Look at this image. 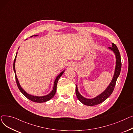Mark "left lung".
Instances as JSON below:
<instances>
[{"label": "left lung", "mask_w": 133, "mask_h": 133, "mask_svg": "<svg viewBox=\"0 0 133 133\" xmlns=\"http://www.w3.org/2000/svg\"><path fill=\"white\" fill-rule=\"evenodd\" d=\"M109 49L113 50V52L115 53L116 58V66H115V72H114L113 78L112 82H111L110 84L109 85L107 88L102 93H101V94L96 97V98H93V99H87L81 95L78 91L77 86L76 85V96L81 102L85 105L95 106L101 103H103V101H104L107 98H108L110 96V95L112 94L114 89V87L116 84L117 79H118L119 76L120 75V71H121V56H120V54L119 50L115 44L112 43V47H109Z\"/></svg>", "instance_id": "left-lung-1"}]
</instances>
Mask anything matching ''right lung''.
<instances>
[{
	"label": "right lung",
	"mask_w": 133,
	"mask_h": 133,
	"mask_svg": "<svg viewBox=\"0 0 133 133\" xmlns=\"http://www.w3.org/2000/svg\"><path fill=\"white\" fill-rule=\"evenodd\" d=\"M32 37V36H31ZM17 52L16 54V56H15V57L14 58V63H13V70L14 71L15 73V80H16V83L17 84L18 87L19 89V90L20 91V92L22 93V94L24 95L27 98H28V99H29L30 100L33 101V102H35V103H44L45 102V101H47L48 100H49L50 99H51L54 96V95H55L56 92V87H57V84L58 82V79H59V78L61 77V76L62 75V74H63L64 71L61 72L59 75L56 77V78L54 84V88L52 91L49 93L48 95H46L45 96H42V97H37V96H32L30 95L29 94H28L27 93H26L24 90H23L21 87V86L18 82V79L17 77L16 76V72H15V59H16V57H17Z\"/></svg>",
	"instance_id": "right-lung-1"
}]
</instances>
